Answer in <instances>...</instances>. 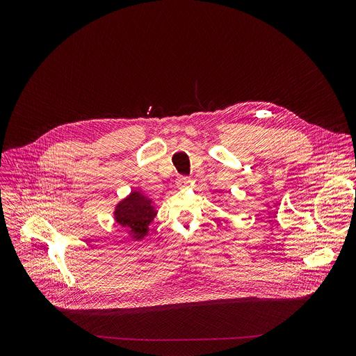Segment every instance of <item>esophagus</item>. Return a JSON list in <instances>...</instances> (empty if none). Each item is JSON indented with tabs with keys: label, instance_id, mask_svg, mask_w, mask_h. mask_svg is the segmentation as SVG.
<instances>
[{
	"label": "esophagus",
	"instance_id": "esophagus-1",
	"mask_svg": "<svg viewBox=\"0 0 356 356\" xmlns=\"http://www.w3.org/2000/svg\"><path fill=\"white\" fill-rule=\"evenodd\" d=\"M176 181H177V184H179V186H180V187H186V186H187V184H188V181H190V179H188V177H187V176H179V177H177V180H176Z\"/></svg>",
	"mask_w": 356,
	"mask_h": 356
}]
</instances>
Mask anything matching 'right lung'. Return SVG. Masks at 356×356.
Wrapping results in <instances>:
<instances>
[{
  "instance_id": "right-lung-1",
  "label": "right lung",
  "mask_w": 356,
  "mask_h": 356,
  "mask_svg": "<svg viewBox=\"0 0 356 356\" xmlns=\"http://www.w3.org/2000/svg\"><path fill=\"white\" fill-rule=\"evenodd\" d=\"M156 210L154 202L140 191H132L127 198L120 201L114 216L115 221L131 232L135 241L142 239L149 232V224L155 218Z\"/></svg>"
}]
</instances>
